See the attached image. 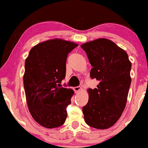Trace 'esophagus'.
Instances as JSON below:
<instances>
[{"label": "esophagus", "mask_w": 148, "mask_h": 148, "mask_svg": "<svg viewBox=\"0 0 148 148\" xmlns=\"http://www.w3.org/2000/svg\"><path fill=\"white\" fill-rule=\"evenodd\" d=\"M81 90H82V88H81V86H77V87L74 88V92H75L76 93L79 92L81 91Z\"/></svg>", "instance_id": "esophagus-1"}]
</instances>
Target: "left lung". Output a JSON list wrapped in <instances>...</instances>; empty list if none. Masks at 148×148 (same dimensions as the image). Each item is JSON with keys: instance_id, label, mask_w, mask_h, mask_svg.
I'll use <instances>...</instances> for the list:
<instances>
[{"instance_id": "8db88e82", "label": "left lung", "mask_w": 148, "mask_h": 148, "mask_svg": "<svg viewBox=\"0 0 148 148\" xmlns=\"http://www.w3.org/2000/svg\"><path fill=\"white\" fill-rule=\"evenodd\" d=\"M81 47L92 66L90 77L99 81L97 88L88 90L84 120L93 128L108 129L119 120L126 106L132 63L126 51L108 39L86 42Z\"/></svg>"}]
</instances>
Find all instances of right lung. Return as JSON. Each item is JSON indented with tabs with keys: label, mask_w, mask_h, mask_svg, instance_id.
<instances>
[{
	"label": "right lung",
	"mask_w": 148,
	"mask_h": 148,
	"mask_svg": "<svg viewBox=\"0 0 148 148\" xmlns=\"http://www.w3.org/2000/svg\"><path fill=\"white\" fill-rule=\"evenodd\" d=\"M78 47L74 42L53 39L30 49L23 75L25 98L34 120L46 128L60 127L67 118L74 91L61 87L67 56Z\"/></svg>",
	"instance_id": "right-lung-1"
}]
</instances>
